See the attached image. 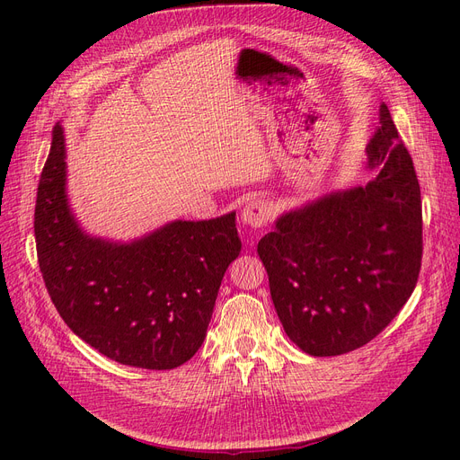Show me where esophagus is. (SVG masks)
<instances>
[{"mask_svg": "<svg viewBox=\"0 0 460 460\" xmlns=\"http://www.w3.org/2000/svg\"><path fill=\"white\" fill-rule=\"evenodd\" d=\"M270 217H272V208L267 201H262V199L247 201L245 207L242 208V215H240L243 225L249 228H255V230L267 225Z\"/></svg>", "mask_w": 460, "mask_h": 460, "instance_id": "esophagus-1", "label": "esophagus"}]
</instances>
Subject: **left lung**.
I'll list each match as a JSON object with an SVG mask.
<instances>
[{
    "label": "left lung",
    "instance_id": "obj_1",
    "mask_svg": "<svg viewBox=\"0 0 460 460\" xmlns=\"http://www.w3.org/2000/svg\"><path fill=\"white\" fill-rule=\"evenodd\" d=\"M367 186L291 208L257 253L288 338L313 357L358 349L411 297L422 261L420 186L385 105L367 147Z\"/></svg>",
    "mask_w": 460,
    "mask_h": 460
}]
</instances>
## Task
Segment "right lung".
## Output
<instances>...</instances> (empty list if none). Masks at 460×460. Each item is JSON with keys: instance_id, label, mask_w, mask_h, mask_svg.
Masks as SVG:
<instances>
[{"instance_id": "obj_1", "label": "right lung", "mask_w": 460, "mask_h": 460, "mask_svg": "<svg viewBox=\"0 0 460 460\" xmlns=\"http://www.w3.org/2000/svg\"><path fill=\"white\" fill-rule=\"evenodd\" d=\"M34 235L65 324L102 355L147 370L176 368L198 353L222 276L242 252L235 211L171 220L130 242L88 234L68 203L61 122L40 176Z\"/></svg>"}]
</instances>
